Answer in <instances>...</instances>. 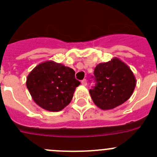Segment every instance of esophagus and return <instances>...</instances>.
Masks as SVG:
<instances>
[{"label":"esophagus","mask_w":157,"mask_h":157,"mask_svg":"<svg viewBox=\"0 0 157 157\" xmlns=\"http://www.w3.org/2000/svg\"><path fill=\"white\" fill-rule=\"evenodd\" d=\"M82 86H86L87 85V81L86 79H83L82 81Z\"/></svg>","instance_id":"esophagus-1"}]
</instances>
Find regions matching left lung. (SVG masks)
Instances as JSON below:
<instances>
[{"label": "left lung", "instance_id": "8db88e82", "mask_svg": "<svg viewBox=\"0 0 157 157\" xmlns=\"http://www.w3.org/2000/svg\"><path fill=\"white\" fill-rule=\"evenodd\" d=\"M94 75L96 84L90 90V94L94 104L102 110L123 104L135 88L136 78L132 71L116 57L97 65Z\"/></svg>", "mask_w": 157, "mask_h": 157}]
</instances>
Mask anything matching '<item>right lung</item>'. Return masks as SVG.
Masks as SVG:
<instances>
[{"label":"right lung","mask_w":157,"mask_h":157,"mask_svg":"<svg viewBox=\"0 0 157 157\" xmlns=\"http://www.w3.org/2000/svg\"><path fill=\"white\" fill-rule=\"evenodd\" d=\"M72 68L48 60L36 66L27 78V87L37 105L49 112H59L71 102L80 82Z\"/></svg>","instance_id":"add662e5"}]
</instances>
